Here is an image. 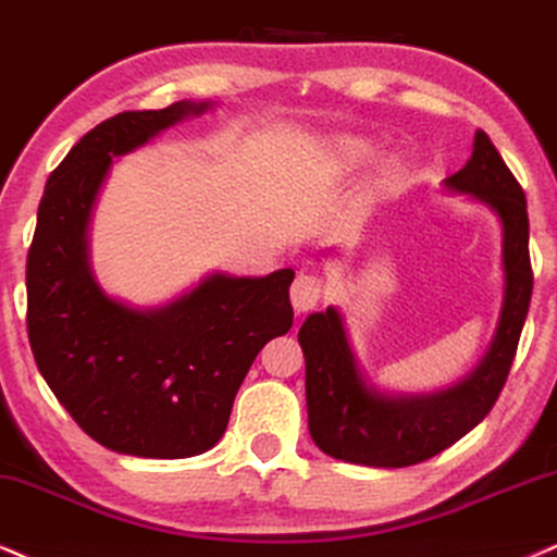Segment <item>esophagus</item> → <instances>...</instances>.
Listing matches in <instances>:
<instances>
[{
  "label": "esophagus",
  "mask_w": 557,
  "mask_h": 557,
  "mask_svg": "<svg viewBox=\"0 0 557 557\" xmlns=\"http://www.w3.org/2000/svg\"><path fill=\"white\" fill-rule=\"evenodd\" d=\"M325 297V278L314 273H299L292 284V305L297 312L314 310Z\"/></svg>",
  "instance_id": "esophagus-1"
}]
</instances>
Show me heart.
<instances>
[{
	"instance_id": "heart-1",
	"label": "heart",
	"mask_w": 557,
	"mask_h": 557,
	"mask_svg": "<svg viewBox=\"0 0 557 557\" xmlns=\"http://www.w3.org/2000/svg\"><path fill=\"white\" fill-rule=\"evenodd\" d=\"M346 154L348 157H363V154H367V147H363V144H346Z\"/></svg>"
}]
</instances>
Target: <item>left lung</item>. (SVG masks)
<instances>
[{"instance_id":"obj_1","label":"left lung","mask_w":557,"mask_h":557,"mask_svg":"<svg viewBox=\"0 0 557 557\" xmlns=\"http://www.w3.org/2000/svg\"><path fill=\"white\" fill-rule=\"evenodd\" d=\"M446 185L478 196L504 224L506 297L488 356L468 380L446 393L413 400L376 395L361 382L338 312L310 314L299 327L307 361L310 434L325 455L367 468H408L436 457L483 421L509 380L532 299L530 216L524 190L488 134H475L470 162Z\"/></svg>"}]
</instances>
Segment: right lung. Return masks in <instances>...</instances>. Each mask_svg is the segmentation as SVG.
Instances as JSON below:
<instances>
[{
	"mask_svg": "<svg viewBox=\"0 0 557 557\" xmlns=\"http://www.w3.org/2000/svg\"><path fill=\"white\" fill-rule=\"evenodd\" d=\"M206 106L123 111L98 123L48 177L27 250V338L44 380L95 442L181 459L211 449L260 348L289 333L294 271L211 276L168 310L108 299L87 268L85 232L113 154L132 152Z\"/></svg>",
	"mask_w": 557,
	"mask_h": 557,
	"instance_id": "obj_1",
	"label": "right lung"
}]
</instances>
